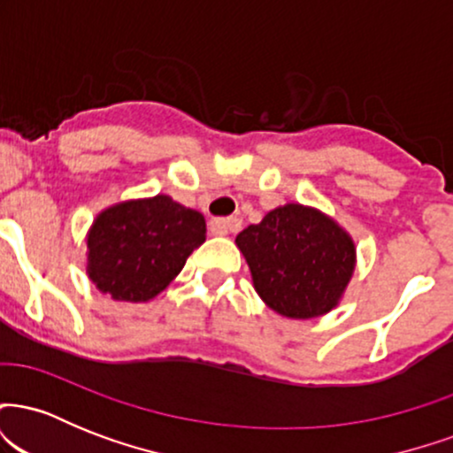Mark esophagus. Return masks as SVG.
I'll return each mask as SVG.
<instances>
[{"label": "esophagus", "mask_w": 453, "mask_h": 453, "mask_svg": "<svg viewBox=\"0 0 453 453\" xmlns=\"http://www.w3.org/2000/svg\"><path fill=\"white\" fill-rule=\"evenodd\" d=\"M232 219H234V217H232ZM211 230H217V227H212V221H211ZM227 232H234V227L230 226V223H227L226 230H217V234H227Z\"/></svg>", "instance_id": "1"}]
</instances>
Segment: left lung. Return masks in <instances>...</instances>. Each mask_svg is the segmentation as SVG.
Listing matches in <instances>:
<instances>
[{
    "label": "left lung",
    "instance_id": "1",
    "mask_svg": "<svg viewBox=\"0 0 453 453\" xmlns=\"http://www.w3.org/2000/svg\"><path fill=\"white\" fill-rule=\"evenodd\" d=\"M206 241L202 212L159 194L102 211L87 234V274L104 294L147 303L164 292Z\"/></svg>",
    "mask_w": 453,
    "mask_h": 453
}]
</instances>
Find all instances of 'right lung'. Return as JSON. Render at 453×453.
<instances>
[{
    "label": "right lung",
    "instance_id": "add662e5",
    "mask_svg": "<svg viewBox=\"0 0 453 453\" xmlns=\"http://www.w3.org/2000/svg\"><path fill=\"white\" fill-rule=\"evenodd\" d=\"M253 288L279 315L311 319L339 304L356 268L351 236L334 219L303 204L270 211L236 236Z\"/></svg>",
    "mask_w": 453,
    "mask_h": 453
}]
</instances>
